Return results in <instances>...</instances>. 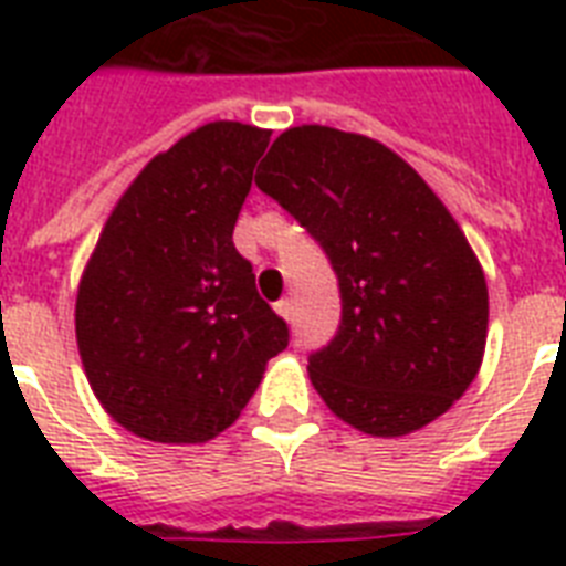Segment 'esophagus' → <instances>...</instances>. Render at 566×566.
<instances>
[{"mask_svg":"<svg viewBox=\"0 0 566 566\" xmlns=\"http://www.w3.org/2000/svg\"><path fill=\"white\" fill-rule=\"evenodd\" d=\"M275 314H279V317L287 319V323H291V319H293V302H291V300L275 302Z\"/></svg>","mask_w":566,"mask_h":566,"instance_id":"1","label":"esophagus"}]
</instances>
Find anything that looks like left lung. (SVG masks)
Segmentation results:
<instances>
[{"instance_id": "obj_1", "label": "left lung", "mask_w": 566, "mask_h": 566, "mask_svg": "<svg viewBox=\"0 0 566 566\" xmlns=\"http://www.w3.org/2000/svg\"><path fill=\"white\" fill-rule=\"evenodd\" d=\"M255 185L326 249L340 328L308 358L335 417L402 438L473 385L488 340V282L438 193L373 137L296 126L275 137Z\"/></svg>"}]
</instances>
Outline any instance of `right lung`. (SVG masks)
<instances>
[{
	"label": "right lung",
	"instance_id": "1",
	"mask_svg": "<svg viewBox=\"0 0 566 566\" xmlns=\"http://www.w3.org/2000/svg\"><path fill=\"white\" fill-rule=\"evenodd\" d=\"M270 135L217 119L155 155L84 266L78 355L102 408L137 438H217L287 346V323L231 240Z\"/></svg>",
	"mask_w": 566,
	"mask_h": 566
}]
</instances>
